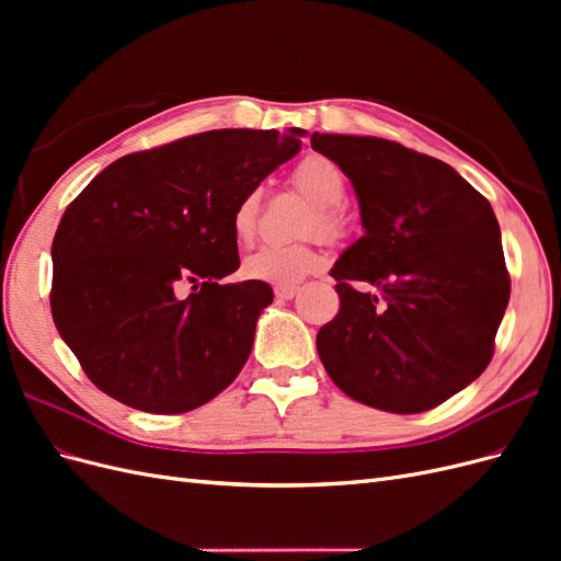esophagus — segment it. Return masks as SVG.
<instances>
[{
  "label": "esophagus",
  "instance_id": "esophagus-1",
  "mask_svg": "<svg viewBox=\"0 0 561 561\" xmlns=\"http://www.w3.org/2000/svg\"><path fill=\"white\" fill-rule=\"evenodd\" d=\"M274 293H276V297H278V299L287 301V299H293V297L299 293V287H297V285H278Z\"/></svg>",
  "mask_w": 561,
  "mask_h": 561
}]
</instances>
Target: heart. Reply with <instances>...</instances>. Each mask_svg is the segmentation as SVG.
Wrapping results in <instances>:
<instances>
[{
	"instance_id": "b5f03b06",
	"label": "heart",
	"mask_w": 561,
	"mask_h": 561,
	"mask_svg": "<svg viewBox=\"0 0 561 561\" xmlns=\"http://www.w3.org/2000/svg\"><path fill=\"white\" fill-rule=\"evenodd\" d=\"M293 184L316 203L311 217V229H316L325 239H339L346 231V215L342 201L346 196V175L332 159L311 154L301 159L293 171ZM262 192L250 190L239 203H236L231 215L233 236L241 243H250L257 233L260 222ZM322 257L316 248L295 243V245H262L252 252L243 264V274L252 280H262L268 285H295L318 271Z\"/></svg>"
}]
</instances>
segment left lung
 <instances>
[{
  "mask_svg": "<svg viewBox=\"0 0 561 561\" xmlns=\"http://www.w3.org/2000/svg\"><path fill=\"white\" fill-rule=\"evenodd\" d=\"M351 180L365 233L332 266L342 307L316 346L330 379L375 410L419 414L478 379L511 299L489 201L400 142L313 133Z\"/></svg>",
  "mask_w": 561,
  "mask_h": 561,
  "instance_id": "left-lung-1",
  "label": "left lung"
}]
</instances>
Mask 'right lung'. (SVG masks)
<instances>
[{
	"instance_id": "1",
	"label": "right lung",
	"mask_w": 561,
	"mask_h": 561,
	"mask_svg": "<svg viewBox=\"0 0 561 561\" xmlns=\"http://www.w3.org/2000/svg\"><path fill=\"white\" fill-rule=\"evenodd\" d=\"M304 133L222 128L135 151L67 206L50 245V313L103 393L182 414L239 377L274 290L219 283L241 264L231 215Z\"/></svg>"
}]
</instances>
